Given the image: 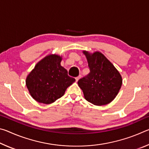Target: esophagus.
Segmentation results:
<instances>
[{
	"label": "esophagus",
	"mask_w": 149,
	"mask_h": 149,
	"mask_svg": "<svg viewBox=\"0 0 149 149\" xmlns=\"http://www.w3.org/2000/svg\"><path fill=\"white\" fill-rule=\"evenodd\" d=\"M81 75H79V76H77V77H75V80H76V81H78V80H79L80 78H81Z\"/></svg>",
	"instance_id": "34e87169"
}]
</instances>
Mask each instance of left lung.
Returning a JSON list of instances; mask_svg holds the SVG:
<instances>
[{"instance_id":"left-lung-1","label":"left lung","mask_w":149,"mask_h":149,"mask_svg":"<svg viewBox=\"0 0 149 149\" xmlns=\"http://www.w3.org/2000/svg\"><path fill=\"white\" fill-rule=\"evenodd\" d=\"M86 55L90 72L78 81L85 99L95 105L110 103L116 97L122 84L119 72L112 63L99 52Z\"/></svg>"}]
</instances>
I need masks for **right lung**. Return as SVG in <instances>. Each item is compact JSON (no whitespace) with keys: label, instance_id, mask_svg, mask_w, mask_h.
<instances>
[{"label":"right lung","instance_id":"add662e5","mask_svg":"<svg viewBox=\"0 0 149 149\" xmlns=\"http://www.w3.org/2000/svg\"><path fill=\"white\" fill-rule=\"evenodd\" d=\"M61 57L49 55L41 60L29 73L26 86L37 102L50 104L64 95L65 90L75 81L60 65Z\"/></svg>","mask_w":149,"mask_h":149}]
</instances>
